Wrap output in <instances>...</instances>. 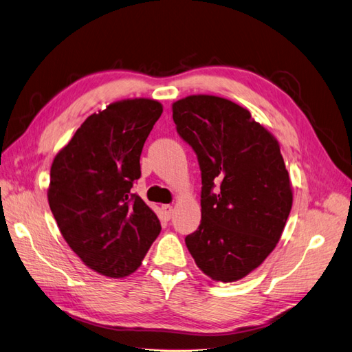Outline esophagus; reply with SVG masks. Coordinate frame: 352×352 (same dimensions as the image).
<instances>
[{"label":"esophagus","instance_id":"34e87169","mask_svg":"<svg viewBox=\"0 0 352 352\" xmlns=\"http://www.w3.org/2000/svg\"><path fill=\"white\" fill-rule=\"evenodd\" d=\"M161 210H163V213H164V216L167 217V219H170V217L173 216V207L170 206V204H164L163 207H161Z\"/></svg>","mask_w":352,"mask_h":352}]
</instances>
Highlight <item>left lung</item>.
<instances>
[{"instance_id":"obj_1","label":"left lung","mask_w":352,"mask_h":352,"mask_svg":"<svg viewBox=\"0 0 352 352\" xmlns=\"http://www.w3.org/2000/svg\"><path fill=\"white\" fill-rule=\"evenodd\" d=\"M173 121L201 170V222L188 250L213 280H240L274 250L292 210L278 142L249 111L208 94L175 102Z\"/></svg>"}]
</instances>
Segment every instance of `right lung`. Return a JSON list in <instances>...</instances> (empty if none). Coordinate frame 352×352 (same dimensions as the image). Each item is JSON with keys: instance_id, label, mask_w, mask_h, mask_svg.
Returning a JSON list of instances; mask_svg holds the SVG:
<instances>
[{"instance_id": "right-lung-1", "label": "right lung", "mask_w": 352, "mask_h": 352, "mask_svg": "<svg viewBox=\"0 0 352 352\" xmlns=\"http://www.w3.org/2000/svg\"><path fill=\"white\" fill-rule=\"evenodd\" d=\"M163 107L129 99L93 113L56 155L49 204L65 241L89 268L112 278L135 272L161 225L139 195L140 154Z\"/></svg>"}]
</instances>
